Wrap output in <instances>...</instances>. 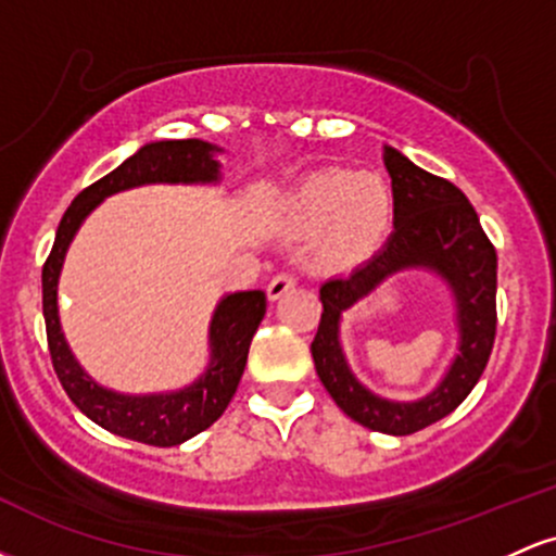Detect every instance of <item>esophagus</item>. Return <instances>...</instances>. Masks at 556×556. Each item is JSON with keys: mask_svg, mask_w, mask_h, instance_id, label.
<instances>
[{"mask_svg": "<svg viewBox=\"0 0 556 556\" xmlns=\"http://www.w3.org/2000/svg\"><path fill=\"white\" fill-rule=\"evenodd\" d=\"M292 287H295V277H292V274H277V277L266 285V298L279 300L282 295H287Z\"/></svg>", "mask_w": 556, "mask_h": 556, "instance_id": "1", "label": "esophagus"}]
</instances>
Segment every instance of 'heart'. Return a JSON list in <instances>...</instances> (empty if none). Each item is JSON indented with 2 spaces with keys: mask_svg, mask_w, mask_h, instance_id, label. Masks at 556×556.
I'll return each instance as SVG.
<instances>
[{
  "mask_svg": "<svg viewBox=\"0 0 556 556\" xmlns=\"http://www.w3.org/2000/svg\"><path fill=\"white\" fill-rule=\"evenodd\" d=\"M282 222L298 238H316L331 269L374 256L392 225V195L379 175L331 169L311 175L285 201Z\"/></svg>",
  "mask_w": 556,
  "mask_h": 556,
  "instance_id": "1",
  "label": "heart"
}]
</instances>
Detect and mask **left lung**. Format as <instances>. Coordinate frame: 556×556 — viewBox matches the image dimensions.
Listing matches in <instances>:
<instances>
[{
	"mask_svg": "<svg viewBox=\"0 0 556 556\" xmlns=\"http://www.w3.org/2000/svg\"><path fill=\"white\" fill-rule=\"evenodd\" d=\"M384 167L392 177L394 232L350 277L321 285L324 314L311 355L344 416L371 431L407 437L450 416L486 368L496 334V251L460 188L416 167L392 146H384ZM402 270L437 273L451 290L458 324V355L451 368L429 395L410 403L379 399L363 388L339 342L343 311Z\"/></svg>",
	"mask_w": 556,
	"mask_h": 556,
	"instance_id": "obj_1",
	"label": "left lung"
}]
</instances>
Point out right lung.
<instances>
[{
	"mask_svg": "<svg viewBox=\"0 0 556 556\" xmlns=\"http://www.w3.org/2000/svg\"><path fill=\"white\" fill-rule=\"evenodd\" d=\"M216 154H222L219 146L198 138L154 140L140 146L117 169L88 185L70 203L41 271L43 321H47L49 353H52L56 379L83 416L91 418L101 429L140 444H182L208 429L227 410L245 371L253 334L266 314V295L261 290L229 292L216 303L208 324V366L193 384L175 392L123 394L101 387L93 376H88L70 350L60 324V303H56L62 264L86 216L104 198L140 185H216L222 180V164L216 162Z\"/></svg>",
	"mask_w": 556,
	"mask_h": 556,
	"instance_id": "right-lung-1",
	"label": "right lung"
}]
</instances>
